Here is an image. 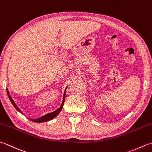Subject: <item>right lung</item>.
<instances>
[{
  "label": "right lung",
  "mask_w": 152,
  "mask_h": 152,
  "mask_svg": "<svg viewBox=\"0 0 152 152\" xmlns=\"http://www.w3.org/2000/svg\"><path fill=\"white\" fill-rule=\"evenodd\" d=\"M6 90H7V93H8V97H9L10 100V101H11V102H12V104H13V106H14V108H15L16 110H18L19 112L22 113L21 111V110L18 107L17 105H16L15 103L14 102V100H13L12 98L11 97V96H10V93H9V91H8V89H6ZM64 99H65V92L64 93L63 102H62V104H61V106H60L59 108H58L57 110H56V111H54V112H51V113H49V114L45 115L42 116V117H41V118H38V119H31V120L32 121H34V122L42 123V122H46V121H50V120H51V119H53L54 118H56V116L59 114V112L61 111V110H62V108H63V104H64Z\"/></svg>",
  "instance_id": "add662e5"
}]
</instances>
